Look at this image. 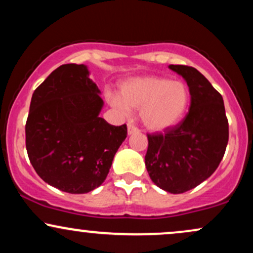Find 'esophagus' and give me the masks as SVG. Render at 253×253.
<instances>
[{
  "mask_svg": "<svg viewBox=\"0 0 253 253\" xmlns=\"http://www.w3.org/2000/svg\"><path fill=\"white\" fill-rule=\"evenodd\" d=\"M127 132H128V134H133V133H138L139 128L135 126V125L128 124L127 125Z\"/></svg>",
  "mask_w": 253,
  "mask_h": 253,
  "instance_id": "1",
  "label": "esophagus"
}]
</instances>
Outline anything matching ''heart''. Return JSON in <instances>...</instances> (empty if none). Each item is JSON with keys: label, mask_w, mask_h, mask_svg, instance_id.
<instances>
[{"label": "heart", "mask_w": 253, "mask_h": 253, "mask_svg": "<svg viewBox=\"0 0 253 253\" xmlns=\"http://www.w3.org/2000/svg\"><path fill=\"white\" fill-rule=\"evenodd\" d=\"M110 102L124 110L140 109L141 121L149 129L163 130L178 123L190 100L189 88L181 81L167 77L129 78L121 84L120 96Z\"/></svg>", "instance_id": "1"}]
</instances>
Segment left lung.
Returning a JSON list of instances; mask_svg holds the SVG:
<instances>
[{
  "instance_id": "8db88e82",
  "label": "left lung",
  "mask_w": 253,
  "mask_h": 253,
  "mask_svg": "<svg viewBox=\"0 0 253 253\" xmlns=\"http://www.w3.org/2000/svg\"><path fill=\"white\" fill-rule=\"evenodd\" d=\"M187 81L191 102L184 119L164 130L147 134L145 165L161 189L182 194L197 187L219 167L228 143V120L221 94L200 71L170 65Z\"/></svg>"
}]
</instances>
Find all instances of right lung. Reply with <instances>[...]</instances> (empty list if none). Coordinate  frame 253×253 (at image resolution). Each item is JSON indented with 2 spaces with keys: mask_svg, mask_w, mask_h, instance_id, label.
<instances>
[{
  "mask_svg": "<svg viewBox=\"0 0 253 253\" xmlns=\"http://www.w3.org/2000/svg\"><path fill=\"white\" fill-rule=\"evenodd\" d=\"M100 90L85 65L64 64L34 90L26 149L40 178L57 189L85 194L102 184L127 136L126 124L98 117Z\"/></svg>",
  "mask_w": 253,
  "mask_h": 253,
  "instance_id": "right-lung-1",
  "label": "right lung"
}]
</instances>
